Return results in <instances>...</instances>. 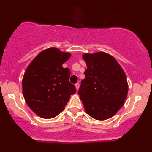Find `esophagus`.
Returning <instances> with one entry per match:
<instances>
[{
  "label": "esophagus",
  "instance_id": "obj_1",
  "mask_svg": "<svg viewBox=\"0 0 152 152\" xmlns=\"http://www.w3.org/2000/svg\"><path fill=\"white\" fill-rule=\"evenodd\" d=\"M75 86H76V91H78V88H79V83H76V84H75Z\"/></svg>",
  "mask_w": 152,
  "mask_h": 152
}]
</instances>
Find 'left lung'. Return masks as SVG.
Returning a JSON list of instances; mask_svg holds the SVG:
<instances>
[{
	"label": "left lung",
	"mask_w": 152,
	"mask_h": 152,
	"mask_svg": "<svg viewBox=\"0 0 152 152\" xmlns=\"http://www.w3.org/2000/svg\"><path fill=\"white\" fill-rule=\"evenodd\" d=\"M83 58L87 69L78 94L90 116L108 119L116 114L126 100V75L116 59L104 52L84 53Z\"/></svg>",
	"instance_id": "left-lung-1"
}]
</instances>
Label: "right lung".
I'll return each instance as SVG.
<instances>
[{
    "label": "right lung",
    "instance_id": "1",
    "mask_svg": "<svg viewBox=\"0 0 152 152\" xmlns=\"http://www.w3.org/2000/svg\"><path fill=\"white\" fill-rule=\"evenodd\" d=\"M70 56L71 53L50 48L41 51L26 69L23 94L29 108L40 117L56 116L76 92L69 82L70 70L62 66Z\"/></svg>",
    "mask_w": 152,
    "mask_h": 152
}]
</instances>
